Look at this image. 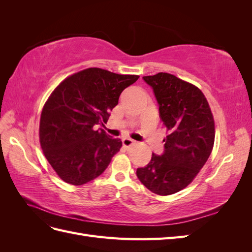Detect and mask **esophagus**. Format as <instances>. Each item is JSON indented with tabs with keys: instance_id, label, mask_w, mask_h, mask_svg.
I'll list each match as a JSON object with an SVG mask.
<instances>
[{
	"instance_id": "obj_1",
	"label": "esophagus",
	"mask_w": 252,
	"mask_h": 252,
	"mask_svg": "<svg viewBox=\"0 0 252 252\" xmlns=\"http://www.w3.org/2000/svg\"><path fill=\"white\" fill-rule=\"evenodd\" d=\"M122 142H123V146L125 148H130L131 146H133V145L135 144V141H133L130 138H124L123 140H122Z\"/></svg>"
}]
</instances>
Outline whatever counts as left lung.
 I'll use <instances>...</instances> for the list:
<instances>
[{
    "mask_svg": "<svg viewBox=\"0 0 252 252\" xmlns=\"http://www.w3.org/2000/svg\"><path fill=\"white\" fill-rule=\"evenodd\" d=\"M143 79L154 89L168 135L163 154H152L136 175L154 193L173 194L187 187L207 162L215 143V120L204 94L192 84L166 72Z\"/></svg>",
    "mask_w": 252,
    "mask_h": 252,
    "instance_id": "1",
    "label": "left lung"
}]
</instances>
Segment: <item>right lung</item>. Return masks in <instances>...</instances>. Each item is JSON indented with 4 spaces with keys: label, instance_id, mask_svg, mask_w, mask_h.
Returning a JSON list of instances; mask_svg holds the SVG:
<instances>
[{
    "label": "right lung",
    "instance_id": "obj_1",
    "mask_svg": "<svg viewBox=\"0 0 252 252\" xmlns=\"http://www.w3.org/2000/svg\"><path fill=\"white\" fill-rule=\"evenodd\" d=\"M139 75L88 68L66 78L45 103L40 143L45 158L64 182L80 186L107 168L122 141L94 126L107 123L119 97Z\"/></svg>",
    "mask_w": 252,
    "mask_h": 252
}]
</instances>
